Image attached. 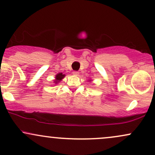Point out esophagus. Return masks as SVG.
I'll use <instances>...</instances> for the list:
<instances>
[{"instance_id":"esophagus-1","label":"esophagus","mask_w":155,"mask_h":155,"mask_svg":"<svg viewBox=\"0 0 155 155\" xmlns=\"http://www.w3.org/2000/svg\"><path fill=\"white\" fill-rule=\"evenodd\" d=\"M73 74H74V76H79V73L78 71H74V72H73Z\"/></svg>"}]
</instances>
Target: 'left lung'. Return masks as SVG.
<instances>
[{"instance_id":"obj_1","label":"left lung","mask_w":155,"mask_h":155,"mask_svg":"<svg viewBox=\"0 0 155 155\" xmlns=\"http://www.w3.org/2000/svg\"><path fill=\"white\" fill-rule=\"evenodd\" d=\"M92 81V80H90H90H89V81Z\"/></svg>"}]
</instances>
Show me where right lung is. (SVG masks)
I'll list each match as a JSON object with an SVG mask.
<instances>
[{"label":"right lung","instance_id":"add662e5","mask_svg":"<svg viewBox=\"0 0 155 155\" xmlns=\"http://www.w3.org/2000/svg\"><path fill=\"white\" fill-rule=\"evenodd\" d=\"M65 74H63V73H60V74H58L56 76H55V79L54 80V83L55 84H58L60 81H62V79L65 77Z\"/></svg>","mask_w":155,"mask_h":155}]
</instances>
